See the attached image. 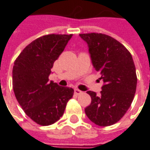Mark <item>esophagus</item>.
I'll return each mask as SVG.
<instances>
[{"mask_svg": "<svg viewBox=\"0 0 150 150\" xmlns=\"http://www.w3.org/2000/svg\"><path fill=\"white\" fill-rule=\"evenodd\" d=\"M74 93H75L76 95H80V94L83 93V92L80 91L79 89H78V88H75V89H74Z\"/></svg>", "mask_w": 150, "mask_h": 150, "instance_id": "1", "label": "esophagus"}]
</instances>
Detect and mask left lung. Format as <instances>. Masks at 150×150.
<instances>
[{"mask_svg": "<svg viewBox=\"0 0 150 150\" xmlns=\"http://www.w3.org/2000/svg\"><path fill=\"white\" fill-rule=\"evenodd\" d=\"M79 36L88 43L91 60L103 81L100 95L87 92L92 101L85 108L90 120L98 126H110L123 118L136 92L137 76L132 55L123 44L102 33Z\"/></svg>", "mask_w": 150, "mask_h": 150, "instance_id": "obj_1", "label": "left lung"}]
</instances>
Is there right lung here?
I'll return each mask as SVG.
<instances>
[{
    "label": "right lung",
    "mask_w": 150,
    "mask_h": 150,
    "mask_svg": "<svg viewBox=\"0 0 150 150\" xmlns=\"http://www.w3.org/2000/svg\"><path fill=\"white\" fill-rule=\"evenodd\" d=\"M72 37L50 34L27 45L17 57L12 70L15 96L21 108L35 123L54 124L63 115L74 91L49 82L51 68Z\"/></svg>",
    "instance_id": "1"
}]
</instances>
